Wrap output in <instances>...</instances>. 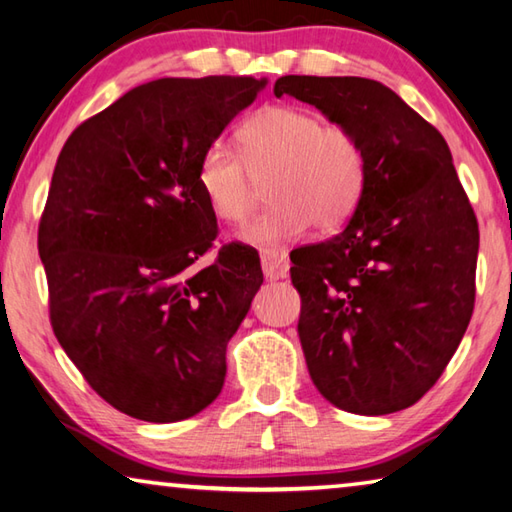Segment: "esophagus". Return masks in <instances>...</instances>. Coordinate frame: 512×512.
<instances>
[{
  "instance_id": "obj_1",
  "label": "esophagus",
  "mask_w": 512,
  "mask_h": 512,
  "mask_svg": "<svg viewBox=\"0 0 512 512\" xmlns=\"http://www.w3.org/2000/svg\"><path fill=\"white\" fill-rule=\"evenodd\" d=\"M259 259H262V271L266 275V280H284L288 275V268H291V262H288V257L282 250L266 248L262 250Z\"/></svg>"
}]
</instances>
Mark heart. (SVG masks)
I'll list each match as a JSON object with an SVG mask.
<instances>
[{
    "label": "heart",
    "instance_id": "b5f03b06",
    "mask_svg": "<svg viewBox=\"0 0 512 512\" xmlns=\"http://www.w3.org/2000/svg\"><path fill=\"white\" fill-rule=\"evenodd\" d=\"M241 156L224 143L201 154L197 181L208 208L239 224L253 208L255 181H266L271 208L239 230L248 246L293 244L315 224L336 230L356 210L365 188V154L351 129L309 109L268 107L239 129Z\"/></svg>",
    "mask_w": 512,
    "mask_h": 512
}]
</instances>
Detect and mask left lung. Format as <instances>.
Returning <instances> with one entry per match:
<instances>
[{
	"mask_svg": "<svg viewBox=\"0 0 512 512\" xmlns=\"http://www.w3.org/2000/svg\"><path fill=\"white\" fill-rule=\"evenodd\" d=\"M273 91L351 129L365 154L347 228L291 253L313 385L345 412L405 410L439 380L475 306L479 226L450 147L383 82L284 76Z\"/></svg>",
	"mask_w": 512,
	"mask_h": 512,
	"instance_id": "left-lung-1",
	"label": "left lung"
}]
</instances>
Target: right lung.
Segmentation results:
<instances>
[{
    "label": "right lung",
    "mask_w": 512,
    "mask_h": 512,
    "mask_svg": "<svg viewBox=\"0 0 512 512\" xmlns=\"http://www.w3.org/2000/svg\"><path fill=\"white\" fill-rule=\"evenodd\" d=\"M266 78H161L82 123L55 163L37 250L55 338L98 396L174 423L215 401L226 347L264 282L257 250L217 237L201 154Z\"/></svg>",
    "instance_id": "1"
}]
</instances>
